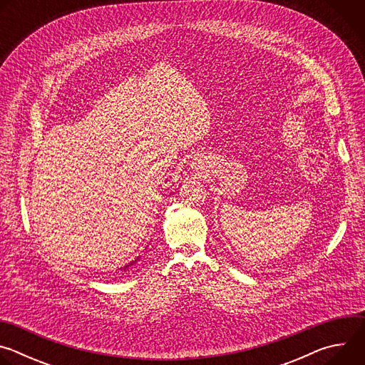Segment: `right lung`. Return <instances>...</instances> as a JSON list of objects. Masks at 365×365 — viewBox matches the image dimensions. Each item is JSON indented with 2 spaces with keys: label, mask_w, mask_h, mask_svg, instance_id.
<instances>
[{
  "label": "right lung",
  "mask_w": 365,
  "mask_h": 365,
  "mask_svg": "<svg viewBox=\"0 0 365 365\" xmlns=\"http://www.w3.org/2000/svg\"><path fill=\"white\" fill-rule=\"evenodd\" d=\"M137 259H138V258H137ZM134 263H135V262H131V263H130V264H128V266H125V267H124V269H123V270H127V269H128V267H130V266H133V264H134Z\"/></svg>",
  "instance_id": "obj_1"
}]
</instances>
